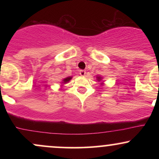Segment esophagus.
<instances>
[{
  "instance_id": "esophagus-1",
  "label": "esophagus",
  "mask_w": 159,
  "mask_h": 159,
  "mask_svg": "<svg viewBox=\"0 0 159 159\" xmlns=\"http://www.w3.org/2000/svg\"><path fill=\"white\" fill-rule=\"evenodd\" d=\"M80 75H81V76H85L86 71L85 70H80Z\"/></svg>"
}]
</instances>
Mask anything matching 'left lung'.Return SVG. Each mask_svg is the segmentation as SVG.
Instances as JSON below:
<instances>
[{
    "label": "left lung",
    "instance_id": "1",
    "mask_svg": "<svg viewBox=\"0 0 159 159\" xmlns=\"http://www.w3.org/2000/svg\"><path fill=\"white\" fill-rule=\"evenodd\" d=\"M96 80H97L98 81V82H101V84L102 85H104V81H102V79H103V78L102 77V76H99V75H97L96 76Z\"/></svg>",
    "mask_w": 159,
    "mask_h": 159
}]
</instances>
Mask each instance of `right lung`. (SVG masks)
<instances>
[{"label":"right lung","mask_w":159,"mask_h":159,"mask_svg":"<svg viewBox=\"0 0 159 159\" xmlns=\"http://www.w3.org/2000/svg\"><path fill=\"white\" fill-rule=\"evenodd\" d=\"M72 78V76H69V77H66L65 78H63V80H62L61 81V84H62V86H63V84H67L68 82H69V81H70L71 79Z\"/></svg>","instance_id":"right-lung-1"}]
</instances>
